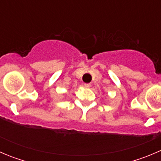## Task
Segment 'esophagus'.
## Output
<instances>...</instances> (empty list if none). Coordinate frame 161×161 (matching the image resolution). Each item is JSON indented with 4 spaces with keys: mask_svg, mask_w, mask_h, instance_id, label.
<instances>
[{
    "mask_svg": "<svg viewBox=\"0 0 161 161\" xmlns=\"http://www.w3.org/2000/svg\"><path fill=\"white\" fill-rule=\"evenodd\" d=\"M84 86L86 87V88H90L91 86V84L90 83H85L84 84Z\"/></svg>",
    "mask_w": 161,
    "mask_h": 161,
    "instance_id": "obj_1",
    "label": "esophagus"
}]
</instances>
